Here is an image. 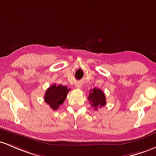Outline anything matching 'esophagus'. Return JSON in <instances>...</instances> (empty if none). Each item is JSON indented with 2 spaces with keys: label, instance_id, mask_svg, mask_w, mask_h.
I'll return each instance as SVG.
<instances>
[{
  "label": "esophagus",
  "instance_id": "34e87169",
  "mask_svg": "<svg viewBox=\"0 0 156 156\" xmlns=\"http://www.w3.org/2000/svg\"><path fill=\"white\" fill-rule=\"evenodd\" d=\"M76 88H81V87H82V85L80 84V83H76Z\"/></svg>",
  "mask_w": 156,
  "mask_h": 156
}]
</instances>
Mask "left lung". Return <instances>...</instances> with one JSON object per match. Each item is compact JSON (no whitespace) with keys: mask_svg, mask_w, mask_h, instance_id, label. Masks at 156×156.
<instances>
[{"mask_svg":"<svg viewBox=\"0 0 156 156\" xmlns=\"http://www.w3.org/2000/svg\"><path fill=\"white\" fill-rule=\"evenodd\" d=\"M88 100H89L91 105L95 110H98V108L105 106V105L106 104L104 93L100 88H95L91 90L89 96L88 97Z\"/></svg>","mask_w":156,"mask_h":156,"instance_id":"left-lung-1","label":"left lung"}]
</instances>
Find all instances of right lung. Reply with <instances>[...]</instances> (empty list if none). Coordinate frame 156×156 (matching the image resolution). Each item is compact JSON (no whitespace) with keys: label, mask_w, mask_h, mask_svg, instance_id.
<instances>
[{"label":"right lung","mask_w":156,"mask_h":156,"mask_svg":"<svg viewBox=\"0 0 156 156\" xmlns=\"http://www.w3.org/2000/svg\"><path fill=\"white\" fill-rule=\"evenodd\" d=\"M70 88L64 85H52L47 89L44 94V101L53 110H56L66 99Z\"/></svg>","instance_id":"obj_1"}]
</instances>
